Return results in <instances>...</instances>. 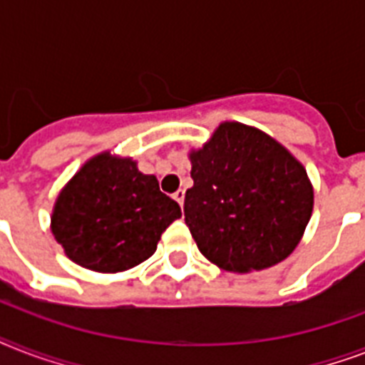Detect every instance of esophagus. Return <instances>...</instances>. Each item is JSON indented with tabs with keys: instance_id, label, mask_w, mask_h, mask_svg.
<instances>
[{
	"instance_id": "34e87169",
	"label": "esophagus",
	"mask_w": 365,
	"mask_h": 365,
	"mask_svg": "<svg viewBox=\"0 0 365 365\" xmlns=\"http://www.w3.org/2000/svg\"><path fill=\"white\" fill-rule=\"evenodd\" d=\"M174 199L178 200V205L183 206V199H185V191H183V189H178L176 193H174Z\"/></svg>"
}]
</instances>
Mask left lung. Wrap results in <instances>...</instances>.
Listing matches in <instances>:
<instances>
[{"label": "left lung", "instance_id": "obj_1", "mask_svg": "<svg viewBox=\"0 0 365 365\" xmlns=\"http://www.w3.org/2000/svg\"><path fill=\"white\" fill-rule=\"evenodd\" d=\"M193 187L183 214L206 259L231 272L261 271L286 259L312 214L307 170L265 132L222 123L189 153Z\"/></svg>", "mask_w": 365, "mask_h": 365}]
</instances>
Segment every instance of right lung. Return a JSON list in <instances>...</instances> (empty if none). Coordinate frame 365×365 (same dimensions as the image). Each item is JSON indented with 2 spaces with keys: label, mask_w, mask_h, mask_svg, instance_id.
Returning <instances> with one entry per match:
<instances>
[{
  "label": "right lung",
  "mask_w": 365,
  "mask_h": 365,
  "mask_svg": "<svg viewBox=\"0 0 365 365\" xmlns=\"http://www.w3.org/2000/svg\"><path fill=\"white\" fill-rule=\"evenodd\" d=\"M178 217L180 205L160 191L157 178L142 174L136 160L104 151L60 191L51 229L77 265L119 272L151 257Z\"/></svg>",
  "instance_id": "add662e5"
}]
</instances>
